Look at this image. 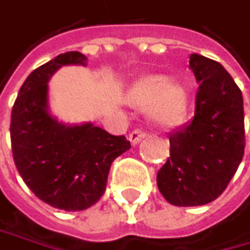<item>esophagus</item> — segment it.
Returning <instances> with one entry per match:
<instances>
[{
    "label": "esophagus",
    "mask_w": 250,
    "mask_h": 250,
    "mask_svg": "<svg viewBox=\"0 0 250 250\" xmlns=\"http://www.w3.org/2000/svg\"><path fill=\"white\" fill-rule=\"evenodd\" d=\"M142 138H146V132H144L142 129H135V130H132L130 133H129V141L133 144H138Z\"/></svg>",
    "instance_id": "esophagus-1"
}]
</instances>
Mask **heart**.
Returning <instances> with one entry per match:
<instances>
[{
  "instance_id": "1",
  "label": "heart",
  "mask_w": 250,
  "mask_h": 250,
  "mask_svg": "<svg viewBox=\"0 0 250 250\" xmlns=\"http://www.w3.org/2000/svg\"><path fill=\"white\" fill-rule=\"evenodd\" d=\"M129 103L138 109H150L153 120L165 127L177 126L189 109V96L181 85H169L165 76L139 79L130 90Z\"/></svg>"
}]
</instances>
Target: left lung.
<instances>
[{
    "mask_svg": "<svg viewBox=\"0 0 250 250\" xmlns=\"http://www.w3.org/2000/svg\"><path fill=\"white\" fill-rule=\"evenodd\" d=\"M190 70L198 85L195 114L169 136V157L157 172V188L178 207L204 206L229 185L245 154L242 90L207 57L192 54Z\"/></svg>",
    "mask_w": 250,
    "mask_h": 250,
    "instance_id": "8db88e82",
    "label": "left lung"
}]
</instances>
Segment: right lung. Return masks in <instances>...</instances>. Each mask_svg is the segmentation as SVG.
Returning a JSON list of instances; mask_svg holds the SVG:
<instances>
[{
	"mask_svg": "<svg viewBox=\"0 0 250 250\" xmlns=\"http://www.w3.org/2000/svg\"><path fill=\"white\" fill-rule=\"evenodd\" d=\"M81 52L60 54L30 73L15 100L10 139L15 165L43 203L67 211L94 206L106 190L112 162L130 148L91 123L64 126L47 114V81L65 64H82Z\"/></svg>",
	"mask_w": 250,
	"mask_h": 250,
	"instance_id": "right-lung-1",
	"label": "right lung"
}]
</instances>
